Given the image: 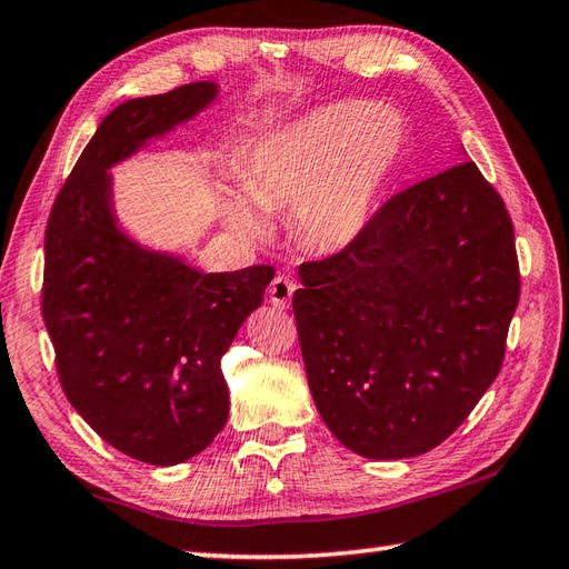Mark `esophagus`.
<instances>
[{"mask_svg":"<svg viewBox=\"0 0 569 569\" xmlns=\"http://www.w3.org/2000/svg\"><path fill=\"white\" fill-rule=\"evenodd\" d=\"M293 293H296V283L288 276H276L269 286V300L278 310H286L291 306Z\"/></svg>","mask_w":569,"mask_h":569,"instance_id":"obj_1","label":"esophagus"}]
</instances>
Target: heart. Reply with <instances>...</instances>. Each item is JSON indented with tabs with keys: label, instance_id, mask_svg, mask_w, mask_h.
<instances>
[{
	"label": "heart",
	"instance_id": "obj_1",
	"mask_svg": "<svg viewBox=\"0 0 569 569\" xmlns=\"http://www.w3.org/2000/svg\"><path fill=\"white\" fill-rule=\"evenodd\" d=\"M401 151L403 129L393 114L365 102L316 107L253 147L241 176L244 198L222 190V217L239 237L266 241V214L293 210L308 249L340 253L365 237Z\"/></svg>",
	"mask_w": 569,
	"mask_h": 569
}]
</instances>
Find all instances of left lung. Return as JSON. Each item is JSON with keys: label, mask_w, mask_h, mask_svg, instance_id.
Listing matches in <instances>:
<instances>
[{"label": "left lung", "mask_w": 569, "mask_h": 569, "mask_svg": "<svg viewBox=\"0 0 569 569\" xmlns=\"http://www.w3.org/2000/svg\"><path fill=\"white\" fill-rule=\"evenodd\" d=\"M298 276L308 386L347 450L430 452L497 379L521 281L511 217L471 161L398 192Z\"/></svg>", "instance_id": "8db88e82"}]
</instances>
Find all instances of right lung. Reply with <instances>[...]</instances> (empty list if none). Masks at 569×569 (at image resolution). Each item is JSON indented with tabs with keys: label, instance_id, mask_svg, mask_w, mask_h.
<instances>
[{
	"label": "right lung",
	"instance_id": "add662e5",
	"mask_svg": "<svg viewBox=\"0 0 569 569\" xmlns=\"http://www.w3.org/2000/svg\"><path fill=\"white\" fill-rule=\"evenodd\" d=\"M217 98L220 84L200 80L114 107L46 227L43 320L68 401L104 442L159 467L200 455L224 428L222 357L276 271L204 273L141 244L119 224L110 171Z\"/></svg>",
	"mask_w": 569,
	"mask_h": 569
}]
</instances>
